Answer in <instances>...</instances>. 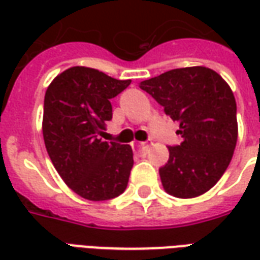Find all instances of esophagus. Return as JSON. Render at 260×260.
Segmentation results:
<instances>
[{
	"label": "esophagus",
	"instance_id": "1",
	"mask_svg": "<svg viewBox=\"0 0 260 260\" xmlns=\"http://www.w3.org/2000/svg\"><path fill=\"white\" fill-rule=\"evenodd\" d=\"M152 145H153V142H152V141L141 142V143H139V146H141V147H149V146H152Z\"/></svg>",
	"mask_w": 260,
	"mask_h": 260
}]
</instances>
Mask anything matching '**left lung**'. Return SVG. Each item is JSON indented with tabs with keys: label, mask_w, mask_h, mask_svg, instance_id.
Segmentation results:
<instances>
[{
	"label": "left lung",
	"mask_w": 260,
	"mask_h": 260,
	"mask_svg": "<svg viewBox=\"0 0 260 260\" xmlns=\"http://www.w3.org/2000/svg\"><path fill=\"white\" fill-rule=\"evenodd\" d=\"M139 87L180 122L182 142L169 146V161L158 169L163 188L181 199L203 195L221 178L237 145V103L230 86L213 69L188 67L143 80Z\"/></svg>",
	"instance_id": "obj_1"
}]
</instances>
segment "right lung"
I'll return each mask as SVG.
<instances>
[{
    "label": "right lung",
    "mask_w": 260,
    "mask_h": 260,
    "mask_svg": "<svg viewBox=\"0 0 260 260\" xmlns=\"http://www.w3.org/2000/svg\"><path fill=\"white\" fill-rule=\"evenodd\" d=\"M131 85L86 67L59 74L44 96L43 136L54 167L67 185L87 201L121 195L129 180V145L100 139L113 118L111 99Z\"/></svg>",
    "instance_id": "add662e5"
}]
</instances>
